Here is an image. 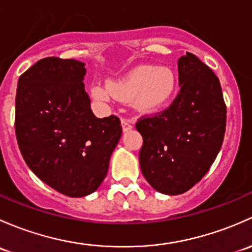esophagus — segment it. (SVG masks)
Returning <instances> with one entry per match:
<instances>
[{"label":"esophagus","instance_id":"1","mask_svg":"<svg viewBox=\"0 0 252 252\" xmlns=\"http://www.w3.org/2000/svg\"><path fill=\"white\" fill-rule=\"evenodd\" d=\"M121 125H123V129L124 131H129V129H132V127H133V123H132L129 119H126V118H123L121 119Z\"/></svg>","mask_w":252,"mask_h":252}]
</instances>
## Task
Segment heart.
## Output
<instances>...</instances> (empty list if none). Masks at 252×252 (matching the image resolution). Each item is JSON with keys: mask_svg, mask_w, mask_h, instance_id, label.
<instances>
[{"mask_svg": "<svg viewBox=\"0 0 252 252\" xmlns=\"http://www.w3.org/2000/svg\"><path fill=\"white\" fill-rule=\"evenodd\" d=\"M177 90V77L167 66L139 65L118 81L109 82L108 88L94 85L91 94L94 99L107 102L111 95L131 99L142 113H154L168 105Z\"/></svg>", "mask_w": 252, "mask_h": 252, "instance_id": "obj_1", "label": "heart"}]
</instances>
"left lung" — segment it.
I'll use <instances>...</instances> for the list:
<instances>
[{
  "instance_id": "left-lung-1",
  "label": "left lung",
  "mask_w": 252,
  "mask_h": 252,
  "mask_svg": "<svg viewBox=\"0 0 252 252\" xmlns=\"http://www.w3.org/2000/svg\"><path fill=\"white\" fill-rule=\"evenodd\" d=\"M177 97L167 108L137 120L143 137L139 165L158 191L189 190L214 164L224 138L227 108L219 77L198 57L178 59Z\"/></svg>"
}]
</instances>
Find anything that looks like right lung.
Here are the masks:
<instances>
[{"label":"right lung","instance_id":"1","mask_svg":"<svg viewBox=\"0 0 252 252\" xmlns=\"http://www.w3.org/2000/svg\"><path fill=\"white\" fill-rule=\"evenodd\" d=\"M85 74L79 61L43 58L20 75L15 95V136L25 162L71 198L100 186L123 133L118 116L92 113Z\"/></svg>","mask_w":252,"mask_h":252}]
</instances>
